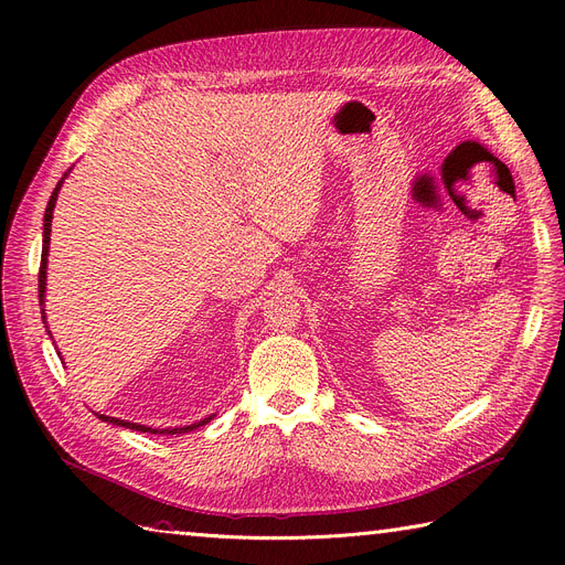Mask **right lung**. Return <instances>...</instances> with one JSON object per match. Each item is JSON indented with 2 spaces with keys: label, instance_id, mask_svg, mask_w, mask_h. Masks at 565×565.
Masks as SVG:
<instances>
[{
  "label": "right lung",
  "instance_id": "obj_1",
  "mask_svg": "<svg viewBox=\"0 0 565 565\" xmlns=\"http://www.w3.org/2000/svg\"><path fill=\"white\" fill-rule=\"evenodd\" d=\"M71 174V169H67V172L63 174V179L56 183V188H54V193H51V198H49V204H46V212H44V233H42V264H40V306H42V320L46 322V316H44V292H46V256H49V243H51V218H54V207H56V200H58V191H61V185H63V181H65V177ZM46 332H49V328H46ZM51 334V332H49ZM98 419H104V422H108V424H117V426H125V429H134V431H148V434H188V431H193V429H198V426H204L207 424L214 415H210V417H204V419H200V422H195V424H188V426H174V429H152V426H143V424H136V422H127V419H117V417H108V415H96Z\"/></svg>",
  "mask_w": 565,
  "mask_h": 565
}]
</instances>
